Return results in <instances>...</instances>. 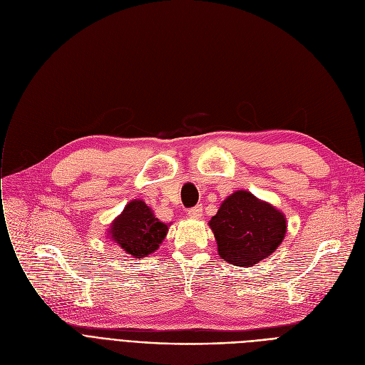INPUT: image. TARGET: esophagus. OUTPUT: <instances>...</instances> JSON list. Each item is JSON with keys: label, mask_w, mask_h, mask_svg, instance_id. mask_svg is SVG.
<instances>
[{"label": "esophagus", "mask_w": 365, "mask_h": 365, "mask_svg": "<svg viewBox=\"0 0 365 365\" xmlns=\"http://www.w3.org/2000/svg\"><path fill=\"white\" fill-rule=\"evenodd\" d=\"M187 215H189V217H192V219H200L202 216V207L201 205H195L192 208H189L187 210Z\"/></svg>", "instance_id": "esophagus-1"}]
</instances>
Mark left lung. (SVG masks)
<instances>
[{
  "label": "left lung",
  "mask_w": 365,
  "mask_h": 365,
  "mask_svg": "<svg viewBox=\"0 0 365 365\" xmlns=\"http://www.w3.org/2000/svg\"><path fill=\"white\" fill-rule=\"evenodd\" d=\"M222 259L235 266H255L271 256L287 232L285 216L248 190L229 195L208 222Z\"/></svg>",
  "instance_id": "obj_1"
}]
</instances>
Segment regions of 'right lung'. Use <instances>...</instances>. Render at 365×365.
<instances>
[{
    "mask_svg": "<svg viewBox=\"0 0 365 365\" xmlns=\"http://www.w3.org/2000/svg\"><path fill=\"white\" fill-rule=\"evenodd\" d=\"M167 232L168 226L160 222L142 200L130 201L109 229L110 240L136 259L158 250Z\"/></svg>",
    "mask_w": 365,
    "mask_h": 365,
    "instance_id": "1",
    "label": "right lung"
}]
</instances>
